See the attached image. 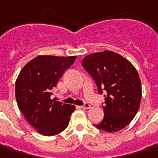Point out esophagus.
Wrapping results in <instances>:
<instances>
[{"instance_id": "obj_1", "label": "esophagus", "mask_w": 158, "mask_h": 158, "mask_svg": "<svg viewBox=\"0 0 158 158\" xmlns=\"http://www.w3.org/2000/svg\"><path fill=\"white\" fill-rule=\"evenodd\" d=\"M79 107H80V108H82V109H89L90 107H91V106H90L88 103H85V104H84L83 106H80Z\"/></svg>"}]
</instances>
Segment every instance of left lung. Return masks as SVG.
<instances>
[{
  "label": "left lung",
  "instance_id": "1",
  "mask_svg": "<svg viewBox=\"0 0 158 158\" xmlns=\"http://www.w3.org/2000/svg\"><path fill=\"white\" fill-rule=\"evenodd\" d=\"M82 66L93 77L99 94L105 93L104 118L94 126L108 133L125 128L135 116L142 99L136 69L123 56L110 51L85 56Z\"/></svg>",
  "mask_w": 158,
  "mask_h": 158
}]
</instances>
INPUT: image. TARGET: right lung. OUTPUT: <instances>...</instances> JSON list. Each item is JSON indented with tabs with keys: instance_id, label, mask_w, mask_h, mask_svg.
I'll return each mask as SVG.
<instances>
[{
	"instance_id": "right-lung-1",
	"label": "right lung",
	"mask_w": 158,
	"mask_h": 158,
	"mask_svg": "<svg viewBox=\"0 0 158 158\" xmlns=\"http://www.w3.org/2000/svg\"><path fill=\"white\" fill-rule=\"evenodd\" d=\"M76 56H37L27 63L15 81L17 106L28 123L43 135H55L67 128L75 106L51 99L64 72Z\"/></svg>"
}]
</instances>
